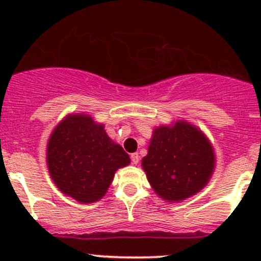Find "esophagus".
Wrapping results in <instances>:
<instances>
[{
    "label": "esophagus",
    "mask_w": 261,
    "mask_h": 261,
    "mask_svg": "<svg viewBox=\"0 0 261 261\" xmlns=\"http://www.w3.org/2000/svg\"><path fill=\"white\" fill-rule=\"evenodd\" d=\"M131 157V162H133V164H135V166H136L137 163H139V161H140V155H139V153H133L130 155Z\"/></svg>",
    "instance_id": "1"
}]
</instances>
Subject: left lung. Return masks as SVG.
<instances>
[{"label": "left lung", "mask_w": 261, "mask_h": 261, "mask_svg": "<svg viewBox=\"0 0 261 261\" xmlns=\"http://www.w3.org/2000/svg\"><path fill=\"white\" fill-rule=\"evenodd\" d=\"M141 166L158 196L179 202L207 185L216 167V155L199 127L179 119L154 128Z\"/></svg>", "instance_id": "1"}]
</instances>
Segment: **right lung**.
Instances as JSON below:
<instances>
[{
  "label": "right lung",
  "instance_id": "obj_1",
  "mask_svg": "<svg viewBox=\"0 0 261 261\" xmlns=\"http://www.w3.org/2000/svg\"><path fill=\"white\" fill-rule=\"evenodd\" d=\"M46 164L62 194L81 203H92L106 195L115 172L128 166L130 157L92 115L72 113L50 135Z\"/></svg>",
  "mask_w": 261,
  "mask_h": 261
}]
</instances>
